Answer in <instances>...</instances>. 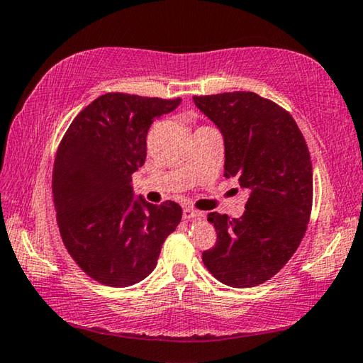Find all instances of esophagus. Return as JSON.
Returning <instances> with one entry per match:
<instances>
[{"mask_svg": "<svg viewBox=\"0 0 363 363\" xmlns=\"http://www.w3.org/2000/svg\"><path fill=\"white\" fill-rule=\"evenodd\" d=\"M182 216H184V219L190 220V219H201L204 214L201 213V211H196L194 208H184Z\"/></svg>", "mask_w": 363, "mask_h": 363, "instance_id": "34e87169", "label": "esophagus"}]
</instances>
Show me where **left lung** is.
<instances>
[{
  "instance_id": "obj_1",
  "label": "left lung",
  "mask_w": 363,
  "mask_h": 363,
  "mask_svg": "<svg viewBox=\"0 0 363 363\" xmlns=\"http://www.w3.org/2000/svg\"><path fill=\"white\" fill-rule=\"evenodd\" d=\"M220 130L223 176L249 190L240 219L211 213L217 241L201 259L222 284L259 286L279 272L305 236L313 206V164L292 116L254 91L194 96Z\"/></svg>"
}]
</instances>
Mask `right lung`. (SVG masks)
<instances>
[{
  "mask_svg": "<svg viewBox=\"0 0 363 363\" xmlns=\"http://www.w3.org/2000/svg\"><path fill=\"white\" fill-rule=\"evenodd\" d=\"M179 103L101 95L74 117L58 146L52 174L58 228L72 260L100 284L128 287L147 278L181 222L179 204L133 200L131 186L146 162L149 127Z\"/></svg>",
  "mask_w": 363,
  "mask_h": 363,
  "instance_id": "add662e5",
  "label": "right lung"
}]
</instances>
